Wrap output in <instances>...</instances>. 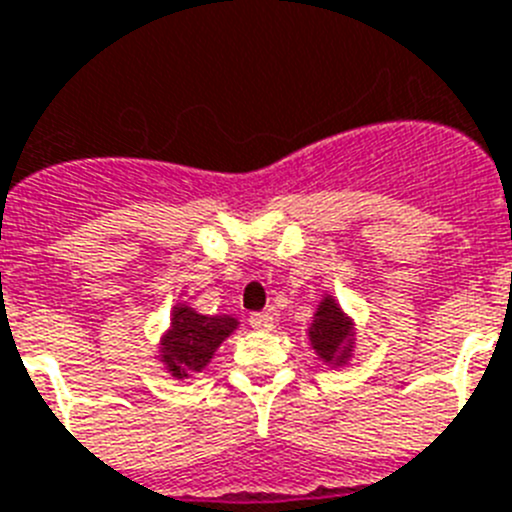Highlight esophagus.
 <instances>
[{
	"label": "esophagus",
	"instance_id": "esophagus-1",
	"mask_svg": "<svg viewBox=\"0 0 512 512\" xmlns=\"http://www.w3.org/2000/svg\"><path fill=\"white\" fill-rule=\"evenodd\" d=\"M248 323H251L253 330H271L274 328V315L271 312H253Z\"/></svg>",
	"mask_w": 512,
	"mask_h": 512
}]
</instances>
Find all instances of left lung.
<instances>
[{
    "label": "left lung",
    "mask_w": 512,
    "mask_h": 512,
    "mask_svg": "<svg viewBox=\"0 0 512 512\" xmlns=\"http://www.w3.org/2000/svg\"><path fill=\"white\" fill-rule=\"evenodd\" d=\"M307 336H310L312 351L325 364L343 366L354 354V320L341 310L333 295H325L320 300Z\"/></svg>",
    "instance_id": "1"
}]
</instances>
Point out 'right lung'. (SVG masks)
I'll use <instances>...</instances> for the list:
<instances>
[{
    "label": "right lung",
    "instance_id": "right-lung-1",
    "mask_svg": "<svg viewBox=\"0 0 512 512\" xmlns=\"http://www.w3.org/2000/svg\"><path fill=\"white\" fill-rule=\"evenodd\" d=\"M238 328L233 315H202L194 307L179 305L171 310V325L161 336L158 359L174 379H187L202 372L212 361L220 343Z\"/></svg>",
    "mask_w": 512,
    "mask_h": 512
}]
</instances>
